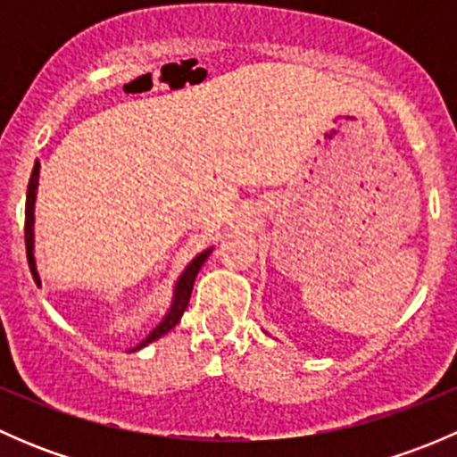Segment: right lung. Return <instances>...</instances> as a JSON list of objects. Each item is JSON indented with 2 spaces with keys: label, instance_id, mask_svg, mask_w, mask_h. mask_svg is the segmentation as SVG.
Returning <instances> with one entry per match:
<instances>
[{
  "label": "right lung",
  "instance_id": "1",
  "mask_svg": "<svg viewBox=\"0 0 457 457\" xmlns=\"http://www.w3.org/2000/svg\"><path fill=\"white\" fill-rule=\"evenodd\" d=\"M39 168H41L39 161H35V168H32L30 181H29V192H26V228H24L26 254H29V267H30V271L35 278H39V271H37V258H35V201H37V186H39ZM212 250H214V247H207V250H203L201 254H196L190 262H187V267L181 271V276L177 278V283H174L172 305H170L168 314H165L163 320H161L159 325H156L154 329L145 336V340H141V343L137 345V347H132L130 352H137V349L147 347V345L154 343V340H159L161 336H165L170 329H174V327H177V322L181 320L183 312L187 310V303H190L196 274H199L203 262L207 261V256H210Z\"/></svg>",
  "mask_w": 457,
  "mask_h": 457
}]
</instances>
